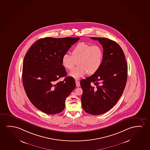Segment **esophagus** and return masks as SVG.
Segmentation results:
<instances>
[{"label":"esophagus","mask_w":150,"mask_h":150,"mask_svg":"<svg viewBox=\"0 0 150 150\" xmlns=\"http://www.w3.org/2000/svg\"><path fill=\"white\" fill-rule=\"evenodd\" d=\"M76 87L80 86V83L79 81H76Z\"/></svg>","instance_id":"1"}]
</instances>
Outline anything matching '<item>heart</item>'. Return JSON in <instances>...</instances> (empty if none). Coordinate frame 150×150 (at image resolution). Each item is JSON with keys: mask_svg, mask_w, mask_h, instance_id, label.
<instances>
[{"mask_svg": "<svg viewBox=\"0 0 150 150\" xmlns=\"http://www.w3.org/2000/svg\"><path fill=\"white\" fill-rule=\"evenodd\" d=\"M103 57V50L101 46L81 42L72 50L71 55L68 53L63 55L62 64L66 69L70 70L78 63L79 66L70 72L69 75L79 79L87 73L93 74L97 72L102 64Z\"/></svg>", "mask_w": 150, "mask_h": 150, "instance_id": "heart-1", "label": "heart"}]
</instances>
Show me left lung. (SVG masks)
Wrapping results in <instances>:
<instances>
[{"label":"left lung","mask_w":150,"mask_h":150,"mask_svg":"<svg viewBox=\"0 0 150 150\" xmlns=\"http://www.w3.org/2000/svg\"><path fill=\"white\" fill-rule=\"evenodd\" d=\"M102 45L104 57L97 72L81 81L82 106L88 114L99 115L113 108L127 83V65L121 47L107 38H91Z\"/></svg>","instance_id":"left-lung-1"}]
</instances>
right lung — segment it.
I'll return each instance as SVG.
<instances>
[{
	"label": "right lung",
	"instance_id": "obj_1",
	"mask_svg": "<svg viewBox=\"0 0 150 150\" xmlns=\"http://www.w3.org/2000/svg\"><path fill=\"white\" fill-rule=\"evenodd\" d=\"M79 38H40L32 45L23 59V82L28 97L40 111L59 114L66 98L76 86L74 78L67 76L62 57ZM66 78L62 81L58 80Z\"/></svg>",
	"mask_w": 150,
	"mask_h": 150
}]
</instances>
